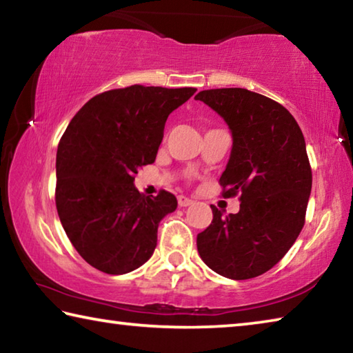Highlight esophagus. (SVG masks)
<instances>
[{
  "mask_svg": "<svg viewBox=\"0 0 353 353\" xmlns=\"http://www.w3.org/2000/svg\"><path fill=\"white\" fill-rule=\"evenodd\" d=\"M177 202H179V207H188V205L193 204V201L187 198V196H179Z\"/></svg>",
  "mask_w": 353,
  "mask_h": 353,
  "instance_id": "obj_1",
  "label": "esophagus"
}]
</instances>
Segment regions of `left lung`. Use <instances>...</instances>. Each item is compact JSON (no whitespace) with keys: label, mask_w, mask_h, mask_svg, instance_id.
<instances>
[{"label":"left lung","mask_w":353,"mask_h":353,"mask_svg":"<svg viewBox=\"0 0 353 353\" xmlns=\"http://www.w3.org/2000/svg\"><path fill=\"white\" fill-rule=\"evenodd\" d=\"M224 119L232 151L219 183L241 193L240 212L212 207L198 235V252L219 276L246 280L282 260L301 234L312 193L305 139L294 117L276 101L246 88H214L194 97Z\"/></svg>","instance_id":"8db88e82"}]
</instances>
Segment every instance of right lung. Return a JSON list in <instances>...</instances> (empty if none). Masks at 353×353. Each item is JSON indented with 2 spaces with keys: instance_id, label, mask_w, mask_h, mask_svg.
Returning a JSON list of instances; mask_svg holds the SVG:
<instances>
[{
  "instance_id": "obj_1",
  "label": "right lung",
  "mask_w": 353,
  "mask_h": 353,
  "mask_svg": "<svg viewBox=\"0 0 353 353\" xmlns=\"http://www.w3.org/2000/svg\"><path fill=\"white\" fill-rule=\"evenodd\" d=\"M196 88L130 85L83 104L61 139L56 157V207L71 244L88 265L128 274L157 246L160 221L177 208L162 190L135 188L139 168L154 163L165 123Z\"/></svg>"
}]
</instances>
